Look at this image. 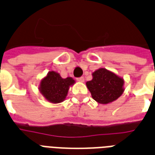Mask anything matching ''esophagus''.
<instances>
[{"mask_svg":"<svg viewBox=\"0 0 155 155\" xmlns=\"http://www.w3.org/2000/svg\"><path fill=\"white\" fill-rule=\"evenodd\" d=\"M76 80H78L79 82H84V78L81 76V77L76 78Z\"/></svg>","mask_w":155,"mask_h":155,"instance_id":"1","label":"esophagus"}]
</instances>
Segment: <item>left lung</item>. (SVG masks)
I'll return each mask as SVG.
<instances>
[{
    "label": "left lung",
    "mask_w": 155,
    "mask_h": 155,
    "mask_svg": "<svg viewBox=\"0 0 155 155\" xmlns=\"http://www.w3.org/2000/svg\"><path fill=\"white\" fill-rule=\"evenodd\" d=\"M92 80L86 83L92 98L100 104H108L117 100L124 92V80L114 73L100 68L92 73Z\"/></svg>",
    "instance_id": "1"
}]
</instances>
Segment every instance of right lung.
I'll return each instance as SVG.
<instances>
[{
    "label": "right lung",
    "mask_w": 155,
    "mask_h": 155,
    "mask_svg": "<svg viewBox=\"0 0 155 155\" xmlns=\"http://www.w3.org/2000/svg\"><path fill=\"white\" fill-rule=\"evenodd\" d=\"M74 83L72 78L63 79L59 74L52 71L41 81L40 92L49 101L59 103L65 99L69 87Z\"/></svg>",
    "instance_id": "1"
}]
</instances>
